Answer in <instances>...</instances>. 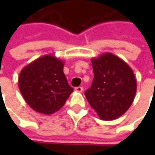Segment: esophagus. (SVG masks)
<instances>
[{"mask_svg": "<svg viewBox=\"0 0 155 155\" xmlns=\"http://www.w3.org/2000/svg\"><path fill=\"white\" fill-rule=\"evenodd\" d=\"M75 91H76L77 92H83L84 89H83V87L78 86V87H76V88H75Z\"/></svg>", "mask_w": 155, "mask_h": 155, "instance_id": "obj_1", "label": "esophagus"}]
</instances>
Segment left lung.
I'll return each instance as SVG.
<instances>
[{
  "label": "left lung",
  "instance_id": "8db88e82",
  "mask_svg": "<svg viewBox=\"0 0 155 155\" xmlns=\"http://www.w3.org/2000/svg\"><path fill=\"white\" fill-rule=\"evenodd\" d=\"M94 78L84 95L101 120L119 118L129 109L136 93L133 70L110 52L91 59Z\"/></svg>",
  "mask_w": 155,
  "mask_h": 155
}]
</instances>
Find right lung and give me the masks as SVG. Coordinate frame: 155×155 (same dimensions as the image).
<instances>
[{
	"mask_svg": "<svg viewBox=\"0 0 155 155\" xmlns=\"http://www.w3.org/2000/svg\"><path fill=\"white\" fill-rule=\"evenodd\" d=\"M63 69L62 60L49 54L35 59L21 70L19 89L27 104L36 112L44 115L55 113L73 91Z\"/></svg>",
	"mask_w": 155,
	"mask_h": 155,
	"instance_id": "right-lung-1",
	"label": "right lung"
}]
</instances>
